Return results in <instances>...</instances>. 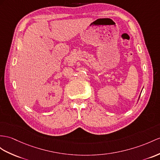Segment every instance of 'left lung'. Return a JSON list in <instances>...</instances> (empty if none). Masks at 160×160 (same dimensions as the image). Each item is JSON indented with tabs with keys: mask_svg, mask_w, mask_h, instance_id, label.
Masks as SVG:
<instances>
[{
	"mask_svg": "<svg viewBox=\"0 0 160 160\" xmlns=\"http://www.w3.org/2000/svg\"><path fill=\"white\" fill-rule=\"evenodd\" d=\"M140 96H141V95H140V96H139V97H138V100H139V98H140Z\"/></svg>",
	"mask_w": 160,
	"mask_h": 160,
	"instance_id": "obj_1",
	"label": "left lung"
}]
</instances>
